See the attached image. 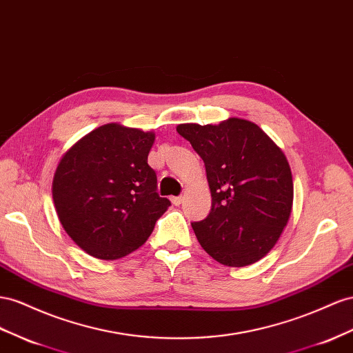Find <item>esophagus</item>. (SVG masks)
Here are the masks:
<instances>
[{
    "instance_id": "34e87169",
    "label": "esophagus",
    "mask_w": 353,
    "mask_h": 353,
    "mask_svg": "<svg viewBox=\"0 0 353 353\" xmlns=\"http://www.w3.org/2000/svg\"><path fill=\"white\" fill-rule=\"evenodd\" d=\"M170 200H172V203H174L175 206H179L181 203H183V196H174Z\"/></svg>"
}]
</instances>
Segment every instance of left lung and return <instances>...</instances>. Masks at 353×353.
<instances>
[{
	"label": "left lung",
	"instance_id": "1",
	"mask_svg": "<svg viewBox=\"0 0 353 353\" xmlns=\"http://www.w3.org/2000/svg\"><path fill=\"white\" fill-rule=\"evenodd\" d=\"M176 132L202 157L212 206L192 223L203 250L230 268L268 254L287 225L294 197L292 175L281 148L252 121L228 119L218 126L194 123Z\"/></svg>",
	"mask_w": 353,
	"mask_h": 353
}]
</instances>
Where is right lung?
I'll return each mask as SVG.
<instances>
[{
    "mask_svg": "<svg viewBox=\"0 0 353 353\" xmlns=\"http://www.w3.org/2000/svg\"><path fill=\"white\" fill-rule=\"evenodd\" d=\"M154 133L101 126L66 153L53 178V202L65 232L83 251L117 260L144 245L170 206L148 165Z\"/></svg>",
    "mask_w": 353,
    "mask_h": 353,
    "instance_id": "1",
    "label": "right lung"
}]
</instances>
